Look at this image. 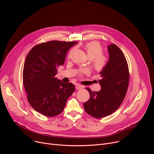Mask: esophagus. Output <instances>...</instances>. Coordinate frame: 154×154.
Returning a JSON list of instances; mask_svg holds the SVG:
<instances>
[{"label": "esophagus", "instance_id": "obj_1", "mask_svg": "<svg viewBox=\"0 0 154 154\" xmlns=\"http://www.w3.org/2000/svg\"><path fill=\"white\" fill-rule=\"evenodd\" d=\"M82 86L81 85H79V84H77V85H75V89H76V90H80V89H82Z\"/></svg>", "mask_w": 154, "mask_h": 154}]
</instances>
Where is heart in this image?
<instances>
[{
	"mask_svg": "<svg viewBox=\"0 0 154 154\" xmlns=\"http://www.w3.org/2000/svg\"><path fill=\"white\" fill-rule=\"evenodd\" d=\"M85 49L89 58L93 60V65L96 69L100 70L105 67L107 63V58L102 54L103 48L99 42L91 41L88 42L85 45ZM80 72V73H87L88 72V70L82 69Z\"/></svg>",
	"mask_w": 154,
	"mask_h": 154,
	"instance_id": "1",
	"label": "heart"
}]
</instances>
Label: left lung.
Returning <instances> with one entry per match:
<instances>
[{"instance_id":"obj_1","label":"left lung","mask_w":154,"mask_h":154,"mask_svg":"<svg viewBox=\"0 0 154 154\" xmlns=\"http://www.w3.org/2000/svg\"><path fill=\"white\" fill-rule=\"evenodd\" d=\"M109 60L100 72L101 86L99 91H92L90 88L89 100L83 103L85 112L95 118L112 115L124 100L129 82L128 67L122 51L115 44L108 46Z\"/></svg>"}]
</instances>
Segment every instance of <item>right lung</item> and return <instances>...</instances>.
Listing matches in <instances>:
<instances>
[{
  "label": "right lung",
  "instance_id": "right-lung-1",
  "mask_svg": "<svg viewBox=\"0 0 154 154\" xmlns=\"http://www.w3.org/2000/svg\"><path fill=\"white\" fill-rule=\"evenodd\" d=\"M77 42L51 41L34 46L24 65L23 85L34 109L47 117L60 114L75 90L72 83L55 77L68 50Z\"/></svg>",
  "mask_w": 154,
  "mask_h": 154
}]
</instances>
